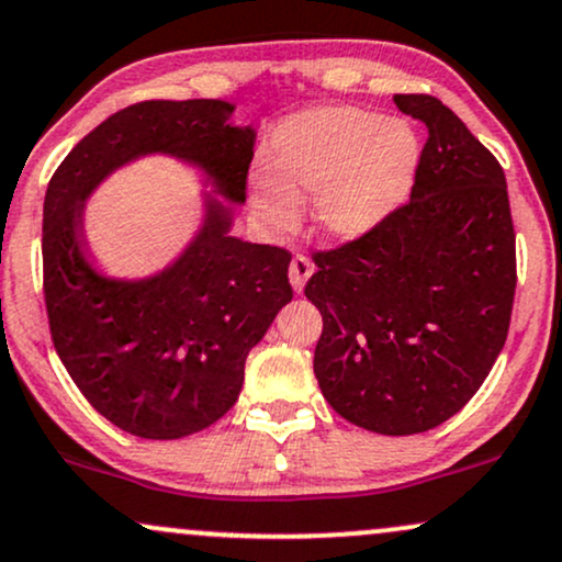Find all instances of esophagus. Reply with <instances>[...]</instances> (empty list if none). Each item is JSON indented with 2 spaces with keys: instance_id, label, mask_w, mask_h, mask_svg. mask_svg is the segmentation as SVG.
Wrapping results in <instances>:
<instances>
[{
  "instance_id": "1",
  "label": "esophagus",
  "mask_w": 562,
  "mask_h": 562,
  "mask_svg": "<svg viewBox=\"0 0 562 562\" xmlns=\"http://www.w3.org/2000/svg\"><path fill=\"white\" fill-rule=\"evenodd\" d=\"M310 276H313V262L305 255H294L292 266H289V281H292V289L296 294H302Z\"/></svg>"
}]
</instances>
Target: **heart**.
Instances as JSON below:
<instances>
[{
    "instance_id": "1",
    "label": "heart",
    "mask_w": 562,
    "mask_h": 562,
    "mask_svg": "<svg viewBox=\"0 0 562 562\" xmlns=\"http://www.w3.org/2000/svg\"><path fill=\"white\" fill-rule=\"evenodd\" d=\"M420 144L402 121L360 108L296 115L276 138V169L252 178V210L268 231L294 228L315 200V226L331 241H355L386 221L411 194Z\"/></svg>"
}]
</instances>
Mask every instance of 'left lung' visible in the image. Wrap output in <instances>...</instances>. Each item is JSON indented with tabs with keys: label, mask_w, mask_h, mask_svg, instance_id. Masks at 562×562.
Masks as SVG:
<instances>
[{
	"label": "left lung",
	"mask_w": 562,
	"mask_h": 562,
	"mask_svg": "<svg viewBox=\"0 0 562 562\" xmlns=\"http://www.w3.org/2000/svg\"><path fill=\"white\" fill-rule=\"evenodd\" d=\"M394 104L426 123L411 202L379 228L315 255V379L349 424L411 437L452 418L503 352L516 294V231L499 162L428 94Z\"/></svg>",
	"instance_id": "1"
}]
</instances>
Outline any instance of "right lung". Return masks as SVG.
Instances as JSON below:
<instances>
[{
    "mask_svg": "<svg viewBox=\"0 0 562 562\" xmlns=\"http://www.w3.org/2000/svg\"><path fill=\"white\" fill-rule=\"evenodd\" d=\"M223 99L131 104L83 136L44 196V296L65 371L110 424L142 439L202 431L239 400L244 362L292 302L286 249L234 236L255 155L252 125ZM165 154L189 164L203 221L168 267L117 280L93 266L85 202L125 164Z\"/></svg>",
    "mask_w": 562,
    "mask_h": 562,
    "instance_id": "1",
    "label": "right lung"
}]
</instances>
